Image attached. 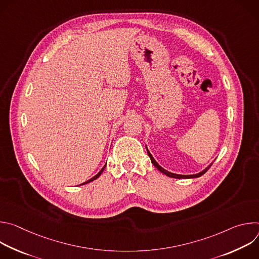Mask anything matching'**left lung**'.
Here are the masks:
<instances>
[{
  "mask_svg": "<svg viewBox=\"0 0 259 259\" xmlns=\"http://www.w3.org/2000/svg\"><path fill=\"white\" fill-rule=\"evenodd\" d=\"M146 146V145H145ZM146 152H147V154H149V156H150V158H151V161H152V163L154 164V166L159 170V171H161L162 173H164L165 175H167V176H169V177H173V178H178V179H181V178H197V177H200V176H202L208 169H209V167L212 165V163L207 167V168H205L204 170H202L201 172H199V173H197V174H192V175H182V174H175V173H172V172H169V171H167L166 169H164L163 167H161L158 163H157V161L154 159V157L152 156V154L150 153V151L147 150V147H146Z\"/></svg>",
  "mask_w": 259,
  "mask_h": 259,
  "instance_id": "obj_1",
  "label": "left lung"
}]
</instances>
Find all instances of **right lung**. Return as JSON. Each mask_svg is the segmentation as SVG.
I'll return each mask as SVG.
<instances>
[{"label":"right lung","mask_w":259,"mask_h":259,"mask_svg":"<svg viewBox=\"0 0 259 259\" xmlns=\"http://www.w3.org/2000/svg\"><path fill=\"white\" fill-rule=\"evenodd\" d=\"M105 166H106V164H105V165H104V166H103V167H102V169H101V170H100V171H99V172H98V173H97V174H96V175H95V176H93V177H92V178H90V179H89V180H87V181H85V182H83V183H82V184H80V186H83V184H86V183H89V182H91V181H93V180H95V179H97V178H98V177H99V176H100V175H101V173H102V171H103V170H104V168H105Z\"/></svg>","instance_id":"1"}]
</instances>
